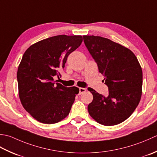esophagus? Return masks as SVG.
Segmentation results:
<instances>
[{
	"label": "esophagus",
	"instance_id": "obj_1",
	"mask_svg": "<svg viewBox=\"0 0 157 157\" xmlns=\"http://www.w3.org/2000/svg\"><path fill=\"white\" fill-rule=\"evenodd\" d=\"M85 91H86V89L85 88H82V87L79 88V94H83V93H85Z\"/></svg>",
	"mask_w": 157,
	"mask_h": 157
}]
</instances>
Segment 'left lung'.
<instances>
[{
  "label": "left lung",
  "instance_id": "1",
  "mask_svg": "<svg viewBox=\"0 0 157 157\" xmlns=\"http://www.w3.org/2000/svg\"><path fill=\"white\" fill-rule=\"evenodd\" d=\"M83 39L109 91L104 96L89 88L94 97L88 105L89 114L103 125H116L128 119L140 103L141 66L132 51L108 38L85 35Z\"/></svg>",
  "mask_w": 157,
  "mask_h": 157
}]
</instances>
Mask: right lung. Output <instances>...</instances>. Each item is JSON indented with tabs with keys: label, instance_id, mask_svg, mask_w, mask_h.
<instances>
[{
	"label": "right lung",
	"instance_id": "right-lung-1",
	"mask_svg": "<svg viewBox=\"0 0 157 157\" xmlns=\"http://www.w3.org/2000/svg\"><path fill=\"white\" fill-rule=\"evenodd\" d=\"M82 42L80 35H58L25 52L17 73L19 97L24 109L39 122L56 123L69 114L79 89L55 83L53 77H59L68 56Z\"/></svg>",
	"mask_w": 157,
	"mask_h": 157
}]
</instances>
